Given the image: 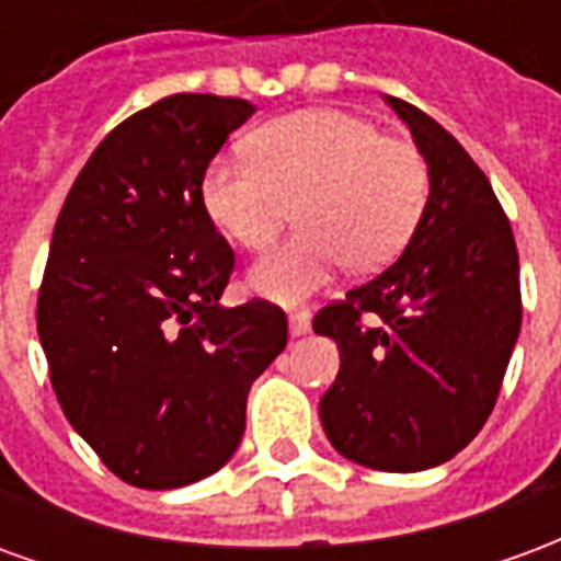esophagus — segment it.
Instances as JSON below:
<instances>
[{
  "mask_svg": "<svg viewBox=\"0 0 561 561\" xmlns=\"http://www.w3.org/2000/svg\"><path fill=\"white\" fill-rule=\"evenodd\" d=\"M288 324H291V336H306L309 328H312V316H309L306 309H297V312H291V318H288Z\"/></svg>",
  "mask_w": 561,
  "mask_h": 561,
  "instance_id": "34e87169",
  "label": "esophagus"
}]
</instances>
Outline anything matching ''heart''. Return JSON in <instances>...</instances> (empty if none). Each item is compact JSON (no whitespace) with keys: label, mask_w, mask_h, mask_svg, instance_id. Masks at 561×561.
I'll use <instances>...</instances> for the list:
<instances>
[{"label":"heart","mask_w":561,"mask_h":561,"mask_svg":"<svg viewBox=\"0 0 561 561\" xmlns=\"http://www.w3.org/2000/svg\"><path fill=\"white\" fill-rule=\"evenodd\" d=\"M426 161L412 140L381 135L366 116L306 107L276 116L249 138V159H216L204 173L207 216L233 243L261 252L294 216L300 231L261 257L257 294L297 304L333 279L390 264L426 204Z\"/></svg>","instance_id":"b5f03b06"}]
</instances>
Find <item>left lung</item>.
<instances>
[{
    "label": "left lung",
    "mask_w": 561,
    "mask_h": 561,
    "mask_svg": "<svg viewBox=\"0 0 561 561\" xmlns=\"http://www.w3.org/2000/svg\"><path fill=\"white\" fill-rule=\"evenodd\" d=\"M430 168V197L388 270L312 321L340 348L318 414L342 457L423 471L481 433L517 345L519 257L505 209L459 140L385 95Z\"/></svg>",
    "instance_id": "obj_1"
}]
</instances>
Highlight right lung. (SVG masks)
Returning <instances> with one entry per match:
<instances>
[{"mask_svg":"<svg viewBox=\"0 0 561 561\" xmlns=\"http://www.w3.org/2000/svg\"><path fill=\"white\" fill-rule=\"evenodd\" d=\"M243 99L180 92L107 135L56 219L38 340L68 423L116 478L176 490L219 471L245 397L288 342L267 300L219 304L233 252L201 183Z\"/></svg>","mask_w":561,"mask_h":561,"instance_id":"1","label":"right lung"}]
</instances>
